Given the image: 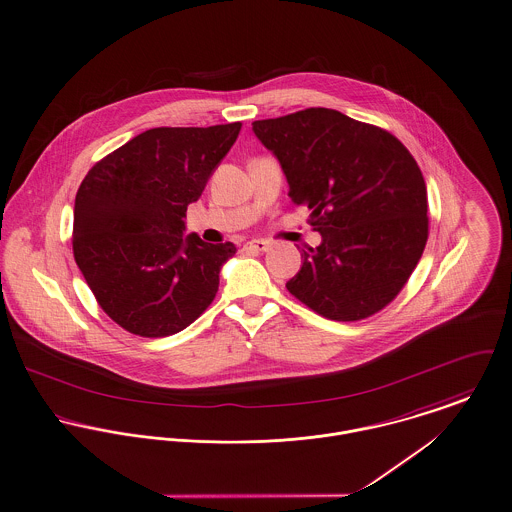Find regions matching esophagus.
I'll return each instance as SVG.
<instances>
[{"label": "esophagus", "instance_id": "obj_1", "mask_svg": "<svg viewBox=\"0 0 512 512\" xmlns=\"http://www.w3.org/2000/svg\"><path fill=\"white\" fill-rule=\"evenodd\" d=\"M244 248L248 252H268L270 250V242L268 240H250L244 244Z\"/></svg>", "mask_w": 512, "mask_h": 512}]
</instances>
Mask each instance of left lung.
Instances as JSON below:
<instances>
[{
	"label": "left lung",
	"instance_id": "left-lung-1",
	"mask_svg": "<svg viewBox=\"0 0 512 512\" xmlns=\"http://www.w3.org/2000/svg\"><path fill=\"white\" fill-rule=\"evenodd\" d=\"M252 131L323 236L301 250L289 293L330 321L368 319L389 305L428 238L426 184L411 152L391 133L325 107L254 121Z\"/></svg>",
	"mask_w": 512,
	"mask_h": 512
}]
</instances>
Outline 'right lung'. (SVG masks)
I'll return each mask as SVG.
<instances>
[{"mask_svg":"<svg viewBox=\"0 0 512 512\" xmlns=\"http://www.w3.org/2000/svg\"><path fill=\"white\" fill-rule=\"evenodd\" d=\"M240 127L150 129L84 178L74 203V258L99 307L125 330L176 334L215 299L236 246L186 236L184 217Z\"/></svg>","mask_w":512,"mask_h":512,"instance_id":"right-lung-1","label":"right lung"}]
</instances>
